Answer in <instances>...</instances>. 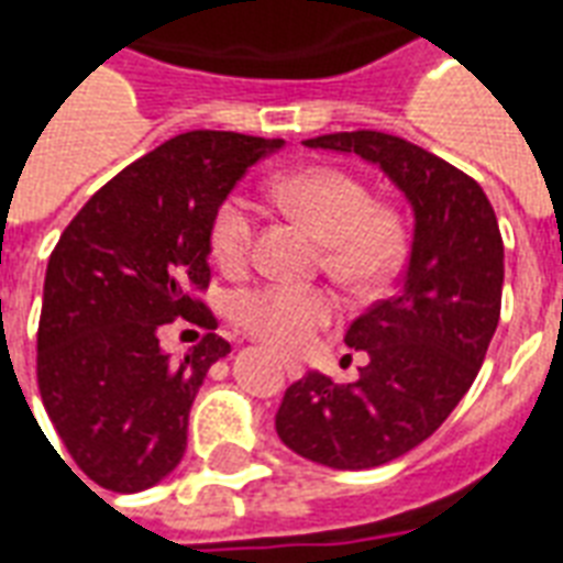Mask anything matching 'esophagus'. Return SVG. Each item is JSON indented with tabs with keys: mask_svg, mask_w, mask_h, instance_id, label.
Returning a JSON list of instances; mask_svg holds the SVG:
<instances>
[{
	"mask_svg": "<svg viewBox=\"0 0 563 563\" xmlns=\"http://www.w3.org/2000/svg\"><path fill=\"white\" fill-rule=\"evenodd\" d=\"M280 363H283V368H286V375H289V377H303V366H300L298 360L283 357Z\"/></svg>",
	"mask_w": 563,
	"mask_h": 563,
	"instance_id": "1",
	"label": "esophagus"
}]
</instances>
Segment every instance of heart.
I'll list each match as a JSON object with an SVG mask.
<instances>
[{"mask_svg": "<svg viewBox=\"0 0 563 563\" xmlns=\"http://www.w3.org/2000/svg\"><path fill=\"white\" fill-rule=\"evenodd\" d=\"M277 203L324 242V268L354 289H372L396 272L405 253V230L396 212L372 203L368 188L339 167H300L274 179ZM256 221L242 197H227L212 221V253L235 272L253 253ZM336 303L321 289L260 286L235 298V319L251 336L280 351L310 345Z\"/></svg>", "mask_w": 563, "mask_h": 563, "instance_id": "obj_1", "label": "heart"}]
</instances>
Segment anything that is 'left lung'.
I'll use <instances>...</instances> for the list:
<instances>
[{"label": "left lung", "mask_w": 563, "mask_h": 563, "mask_svg": "<svg viewBox=\"0 0 563 563\" xmlns=\"http://www.w3.org/2000/svg\"><path fill=\"white\" fill-rule=\"evenodd\" d=\"M303 144L375 165L413 212L401 286L345 336L368 354L357 380L336 386L312 368L286 389L274 419L300 457L372 470L428 440L466 396L499 324L505 244L482 186L410 141L363 129Z\"/></svg>", "instance_id": "8db88e82"}]
</instances>
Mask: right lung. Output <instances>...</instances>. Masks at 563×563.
<instances>
[{"instance_id": "add662e5", "label": "right lung", "mask_w": 563, "mask_h": 563, "mask_svg": "<svg viewBox=\"0 0 563 563\" xmlns=\"http://www.w3.org/2000/svg\"><path fill=\"white\" fill-rule=\"evenodd\" d=\"M283 139L197 129L132 162L81 206L55 244L37 328V384L67 452L91 482L141 493L186 454L188 410L230 354L214 333L186 357L162 349L174 319L214 330L212 221L235 183Z\"/></svg>"}]
</instances>
